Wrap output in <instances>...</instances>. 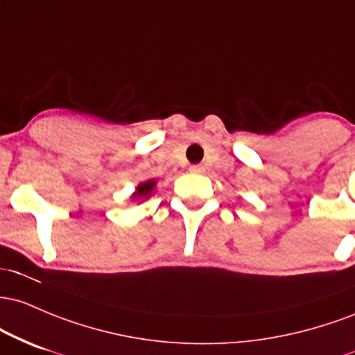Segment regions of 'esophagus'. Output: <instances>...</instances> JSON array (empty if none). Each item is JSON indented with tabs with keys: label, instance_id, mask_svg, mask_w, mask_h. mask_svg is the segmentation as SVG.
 <instances>
[{
	"label": "esophagus",
	"instance_id": "1",
	"mask_svg": "<svg viewBox=\"0 0 355 355\" xmlns=\"http://www.w3.org/2000/svg\"><path fill=\"white\" fill-rule=\"evenodd\" d=\"M202 171H205V167L199 166V164H194V166L189 167V173H193V174H201Z\"/></svg>",
	"mask_w": 355,
	"mask_h": 355
}]
</instances>
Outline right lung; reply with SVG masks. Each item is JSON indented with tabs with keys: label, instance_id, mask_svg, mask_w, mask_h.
Wrapping results in <instances>:
<instances>
[{
	"label": "right lung",
	"instance_id": "add662e5",
	"mask_svg": "<svg viewBox=\"0 0 355 355\" xmlns=\"http://www.w3.org/2000/svg\"><path fill=\"white\" fill-rule=\"evenodd\" d=\"M154 186H156V179H149V181L141 182V184L135 188V193L132 194L134 199H146L150 196V193L154 191Z\"/></svg>",
	"mask_w": 355,
	"mask_h": 355
}]
</instances>
